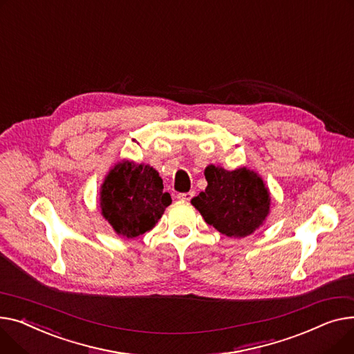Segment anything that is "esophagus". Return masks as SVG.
<instances>
[{"instance_id": "obj_1", "label": "esophagus", "mask_w": 354, "mask_h": 354, "mask_svg": "<svg viewBox=\"0 0 354 354\" xmlns=\"http://www.w3.org/2000/svg\"><path fill=\"white\" fill-rule=\"evenodd\" d=\"M194 197V192H189V193H178L177 198L178 200H185V201H190Z\"/></svg>"}]
</instances>
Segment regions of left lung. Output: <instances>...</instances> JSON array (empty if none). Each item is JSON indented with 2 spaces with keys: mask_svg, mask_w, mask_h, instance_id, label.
Returning <instances> with one entry per match:
<instances>
[{
  "mask_svg": "<svg viewBox=\"0 0 354 354\" xmlns=\"http://www.w3.org/2000/svg\"><path fill=\"white\" fill-rule=\"evenodd\" d=\"M207 187L192 204L205 223L228 237L252 234L270 210L268 190L263 180L247 169L227 171L209 165L204 171Z\"/></svg>",
  "mask_w": 354,
  "mask_h": 354,
  "instance_id": "left-lung-1",
  "label": "left lung"
}]
</instances>
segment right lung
<instances>
[{"label": "right lung", "mask_w": 354, "mask_h": 354, "mask_svg": "<svg viewBox=\"0 0 354 354\" xmlns=\"http://www.w3.org/2000/svg\"><path fill=\"white\" fill-rule=\"evenodd\" d=\"M162 189L161 177L150 165L118 162L101 185L102 216L124 237L144 234L171 204V196Z\"/></svg>", "instance_id": "add662e5"}]
</instances>
